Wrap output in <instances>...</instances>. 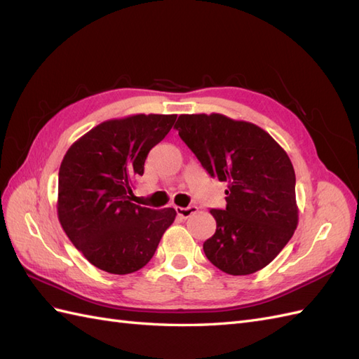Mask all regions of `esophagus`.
Instances as JSON below:
<instances>
[{
  "label": "esophagus",
  "instance_id": "34e87169",
  "mask_svg": "<svg viewBox=\"0 0 359 359\" xmlns=\"http://www.w3.org/2000/svg\"><path fill=\"white\" fill-rule=\"evenodd\" d=\"M175 210H177L178 215L182 217V219H187V217H190V215L198 212V206H196V205H189L187 208H181V206H177Z\"/></svg>",
  "mask_w": 359,
  "mask_h": 359
}]
</instances>
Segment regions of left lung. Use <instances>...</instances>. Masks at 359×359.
Returning <instances> with one entry per match:
<instances>
[{"mask_svg":"<svg viewBox=\"0 0 359 359\" xmlns=\"http://www.w3.org/2000/svg\"><path fill=\"white\" fill-rule=\"evenodd\" d=\"M180 137L212 178L227 182L226 208L210 210L215 233L203 243L210 262L231 276L265 268L298 224L295 170L265 130L222 114L180 115Z\"/></svg>","mask_w":359,"mask_h":359,"instance_id":"left-lung-1","label":"left lung"}]
</instances>
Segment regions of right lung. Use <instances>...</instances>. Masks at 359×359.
I'll use <instances>...</instances> for the list:
<instances>
[{"mask_svg":"<svg viewBox=\"0 0 359 359\" xmlns=\"http://www.w3.org/2000/svg\"><path fill=\"white\" fill-rule=\"evenodd\" d=\"M177 115H132L91 128L69 148L58 173V219L90 264L132 274L154 256L175 210L133 203V181L144 175L151 148Z\"/></svg>","mask_w":359,"mask_h":359,"instance_id":"right-lung-1","label":"right lung"}]
</instances>
